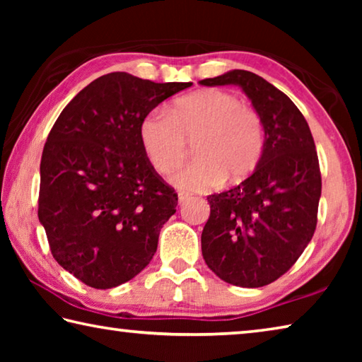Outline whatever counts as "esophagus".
<instances>
[{
	"label": "esophagus",
	"mask_w": 362,
	"mask_h": 362,
	"mask_svg": "<svg viewBox=\"0 0 362 362\" xmlns=\"http://www.w3.org/2000/svg\"><path fill=\"white\" fill-rule=\"evenodd\" d=\"M188 199H189V194H188V193H185V192H179V203H180V204L187 203Z\"/></svg>",
	"instance_id": "1"
}]
</instances>
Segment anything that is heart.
Returning <instances> with one entry per match:
<instances>
[{"label":"heart","mask_w":362,"mask_h":362,"mask_svg":"<svg viewBox=\"0 0 362 362\" xmlns=\"http://www.w3.org/2000/svg\"><path fill=\"white\" fill-rule=\"evenodd\" d=\"M145 156L159 174H170L194 139V159L173 177L175 187L206 192L220 182H241L260 163L265 134L259 113L243 107L240 97L220 89L183 95L168 115L153 112L140 121Z\"/></svg>","instance_id":"1"}]
</instances>
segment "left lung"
I'll return each mask as SVG.
<instances>
[{
    "label": "left lung",
    "instance_id": "left-lung-1",
    "mask_svg": "<svg viewBox=\"0 0 362 362\" xmlns=\"http://www.w3.org/2000/svg\"><path fill=\"white\" fill-rule=\"evenodd\" d=\"M244 90L265 131L260 163L240 185L207 196L203 257L225 283L267 286L298 260L315 235L321 170L308 122L289 97L246 70L199 81Z\"/></svg>",
    "mask_w": 362,
    "mask_h": 362
}]
</instances>
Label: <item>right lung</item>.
<instances>
[{
    "mask_svg": "<svg viewBox=\"0 0 362 362\" xmlns=\"http://www.w3.org/2000/svg\"><path fill=\"white\" fill-rule=\"evenodd\" d=\"M189 86L108 73L79 90L49 132L40 222L59 265L94 289H112L142 272L175 214V189L145 156L139 126Z\"/></svg>",
    "mask_w": 362,
    "mask_h": 362,
    "instance_id": "add662e5",
    "label": "right lung"
}]
</instances>
